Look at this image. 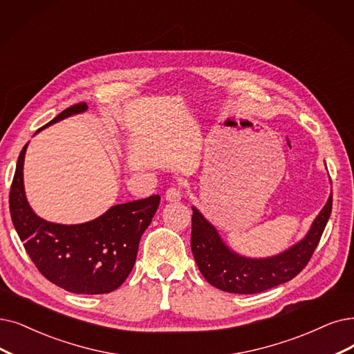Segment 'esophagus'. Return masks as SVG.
Wrapping results in <instances>:
<instances>
[{"label":"esophagus","mask_w":354,"mask_h":354,"mask_svg":"<svg viewBox=\"0 0 354 354\" xmlns=\"http://www.w3.org/2000/svg\"><path fill=\"white\" fill-rule=\"evenodd\" d=\"M181 199V189L177 186H171L165 192V201L176 203Z\"/></svg>","instance_id":"esophagus-1"}]
</instances>
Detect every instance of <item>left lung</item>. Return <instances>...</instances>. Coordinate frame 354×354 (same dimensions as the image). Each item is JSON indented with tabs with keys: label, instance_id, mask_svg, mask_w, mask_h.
<instances>
[{
	"label": "left lung",
	"instance_id": "1",
	"mask_svg": "<svg viewBox=\"0 0 354 354\" xmlns=\"http://www.w3.org/2000/svg\"><path fill=\"white\" fill-rule=\"evenodd\" d=\"M192 215V251L203 277L230 293H259L292 280L302 272L319 243L333 209V196L313 222L304 239L267 259H247L225 245L215 226L196 207Z\"/></svg>",
	"mask_w": 354,
	"mask_h": 354
}]
</instances>
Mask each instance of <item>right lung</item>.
Segmentation results:
<instances>
[{"label":"right lung","mask_w":354,"mask_h":354,"mask_svg":"<svg viewBox=\"0 0 354 354\" xmlns=\"http://www.w3.org/2000/svg\"><path fill=\"white\" fill-rule=\"evenodd\" d=\"M87 109V103L71 106L44 128ZM26 149L27 145L19 155L11 183L10 214L37 270L53 285L73 293L102 295L118 289L132 272L140 236L149 226L161 197L153 194L147 199L111 206L106 214L86 223L48 222L35 214L26 199Z\"/></svg>","instance_id":"right-lung-1"}]
</instances>
